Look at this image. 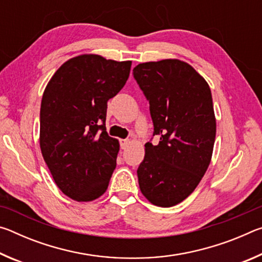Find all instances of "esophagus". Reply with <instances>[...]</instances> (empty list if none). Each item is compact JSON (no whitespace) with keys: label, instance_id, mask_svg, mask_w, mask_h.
<instances>
[{"label":"esophagus","instance_id":"esophagus-1","mask_svg":"<svg viewBox=\"0 0 262 262\" xmlns=\"http://www.w3.org/2000/svg\"><path fill=\"white\" fill-rule=\"evenodd\" d=\"M128 144H129V140H120V148L121 149L125 150L128 147Z\"/></svg>","mask_w":262,"mask_h":262}]
</instances>
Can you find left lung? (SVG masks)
Segmentation results:
<instances>
[{"label":"left lung","instance_id":"left-lung-1","mask_svg":"<svg viewBox=\"0 0 262 262\" xmlns=\"http://www.w3.org/2000/svg\"><path fill=\"white\" fill-rule=\"evenodd\" d=\"M133 76L149 101L154 136L161 137L157 145H144L140 189L155 206H176L196 188L210 164L216 136L210 88L179 60L140 63Z\"/></svg>","mask_w":262,"mask_h":262}]
</instances>
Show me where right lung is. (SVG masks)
Here are the masks:
<instances>
[{
	"label": "right lung",
	"mask_w": 262,
	"mask_h": 262,
	"mask_svg": "<svg viewBox=\"0 0 262 262\" xmlns=\"http://www.w3.org/2000/svg\"><path fill=\"white\" fill-rule=\"evenodd\" d=\"M132 61L84 54L64 62L43 91L40 149L62 193L92 201L107 189L119 142L106 132L108 99L129 77Z\"/></svg>",
	"instance_id": "add662e5"
}]
</instances>
